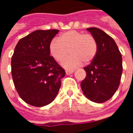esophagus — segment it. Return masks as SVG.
<instances>
[{
    "label": "esophagus",
    "mask_w": 133,
    "mask_h": 133,
    "mask_svg": "<svg viewBox=\"0 0 133 133\" xmlns=\"http://www.w3.org/2000/svg\"><path fill=\"white\" fill-rule=\"evenodd\" d=\"M73 72H74V70H66V71H65V73H66L67 75H70V74H72Z\"/></svg>",
    "instance_id": "1"
}]
</instances>
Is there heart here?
<instances>
[{"instance_id": "b5f03b06", "label": "heart", "mask_w": 133, "mask_h": 133, "mask_svg": "<svg viewBox=\"0 0 133 133\" xmlns=\"http://www.w3.org/2000/svg\"><path fill=\"white\" fill-rule=\"evenodd\" d=\"M49 50L52 58L61 62L68 55L70 56L62 63L66 69H74L81 65L82 62L90 63L97 53V43L90 34H84L77 30H68L62 33L58 41H52Z\"/></svg>"}]
</instances>
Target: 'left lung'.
Wrapping results in <instances>:
<instances>
[{
    "label": "left lung",
    "instance_id": "8db88e82",
    "mask_svg": "<svg viewBox=\"0 0 133 133\" xmlns=\"http://www.w3.org/2000/svg\"><path fill=\"white\" fill-rule=\"evenodd\" d=\"M97 43V53L84 70L86 77L81 82L83 92L88 99L102 103L112 97L119 87L123 72V60L115 41L97 28H89Z\"/></svg>",
    "mask_w": 133,
    "mask_h": 133
}]
</instances>
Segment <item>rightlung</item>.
Wrapping results in <instances>:
<instances>
[{
	"label": "right lung",
	"mask_w": 133,
	"mask_h": 133,
	"mask_svg": "<svg viewBox=\"0 0 133 133\" xmlns=\"http://www.w3.org/2000/svg\"><path fill=\"white\" fill-rule=\"evenodd\" d=\"M58 30H38L16 45L11 59L14 85L23 100L43 107L54 100L65 72L52 56L49 45Z\"/></svg>",
	"instance_id": "1"
}]
</instances>
